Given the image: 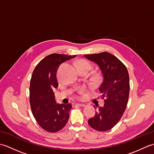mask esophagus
Instances as JSON below:
<instances>
[{"label": "esophagus", "instance_id": "1", "mask_svg": "<svg viewBox=\"0 0 154 154\" xmlns=\"http://www.w3.org/2000/svg\"><path fill=\"white\" fill-rule=\"evenodd\" d=\"M76 105L77 106H81V107H84V106H86L85 104H81V103H77Z\"/></svg>", "mask_w": 154, "mask_h": 154}]
</instances>
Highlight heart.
I'll list each match as a JSON object with an SVG mask.
<instances>
[{
	"label": "heart",
	"mask_w": 154,
	"mask_h": 154,
	"mask_svg": "<svg viewBox=\"0 0 154 154\" xmlns=\"http://www.w3.org/2000/svg\"><path fill=\"white\" fill-rule=\"evenodd\" d=\"M77 67L79 69H86L90 71L91 67H92V65H91V64L89 61H87L86 60H80L79 62H78ZM96 78L98 79V78H99V76H98L97 75ZM82 92H83V90H81L80 93H82Z\"/></svg>",
	"instance_id": "obj_1"
}]
</instances>
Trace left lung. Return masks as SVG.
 <instances>
[{"label": "left lung", "mask_w": 154, "mask_h": 154, "mask_svg": "<svg viewBox=\"0 0 154 154\" xmlns=\"http://www.w3.org/2000/svg\"><path fill=\"white\" fill-rule=\"evenodd\" d=\"M84 57L99 66L103 78L99 90L105 98L104 105L99 107L88 123L97 131H107L119 122L126 108L130 92L128 72L125 65L109 52Z\"/></svg>", "instance_id": "1"}]
</instances>
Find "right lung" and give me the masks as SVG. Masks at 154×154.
Segmentation results:
<instances>
[{"instance_id": "right-lung-1", "label": "right lung", "mask_w": 154, "mask_h": 154, "mask_svg": "<svg viewBox=\"0 0 154 154\" xmlns=\"http://www.w3.org/2000/svg\"><path fill=\"white\" fill-rule=\"evenodd\" d=\"M76 55L52 54L39 62L32 75L30 103L32 114L42 128L49 132L60 131L69 118L70 104H58L53 89L57 88L59 66Z\"/></svg>"}]
</instances>
